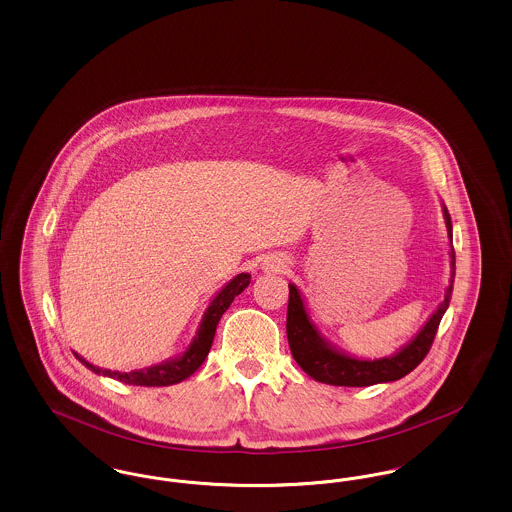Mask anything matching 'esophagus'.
Here are the masks:
<instances>
[{"label":"esophagus","mask_w":512,"mask_h":512,"mask_svg":"<svg viewBox=\"0 0 512 512\" xmlns=\"http://www.w3.org/2000/svg\"><path fill=\"white\" fill-rule=\"evenodd\" d=\"M286 265H284V261H272V265H270V268H274V270H280V268H284Z\"/></svg>","instance_id":"34e87169"}]
</instances>
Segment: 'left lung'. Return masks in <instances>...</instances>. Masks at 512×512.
Here are the masks:
<instances>
[{"mask_svg": "<svg viewBox=\"0 0 512 512\" xmlns=\"http://www.w3.org/2000/svg\"><path fill=\"white\" fill-rule=\"evenodd\" d=\"M441 211H443L447 238H449V259H451L449 286L445 290L443 301L432 313V317L424 322V326L416 332L413 340L407 341L393 355L382 357V359H359L336 347L332 341L326 340L320 334L317 324L313 322V318L307 311L305 299L299 292V288L295 284H288L290 286L288 320H286L288 341H290L295 363L301 366L311 378L330 386L363 388V386H374L384 382H395L407 376L411 370L422 363V359L432 347V341L436 338L441 317L449 307L451 293H453V278H455L453 226L445 205H441Z\"/></svg>", "mask_w": 512, "mask_h": 512, "instance_id": "1", "label": "left lung"}]
</instances>
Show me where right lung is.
<instances>
[{
	"label": "right lung",
	"mask_w": 512,
	"mask_h": 512,
	"mask_svg": "<svg viewBox=\"0 0 512 512\" xmlns=\"http://www.w3.org/2000/svg\"><path fill=\"white\" fill-rule=\"evenodd\" d=\"M249 282H251V276L247 272L234 276L207 305V309L201 317V322H199V328L195 332L194 340L190 341L186 351H182L180 355L167 359L159 365L147 366V368H140V370H130V372H119V370H107V368L92 365L84 357H80L78 353H74V357L99 376H109L113 380H119L122 384L147 386V388H161V386L178 384V382L190 378L195 370L203 365V361L209 355L213 340H215V332H217L220 317L232 305L234 297L240 295L249 286Z\"/></svg>",
	"instance_id": "1"
}]
</instances>
